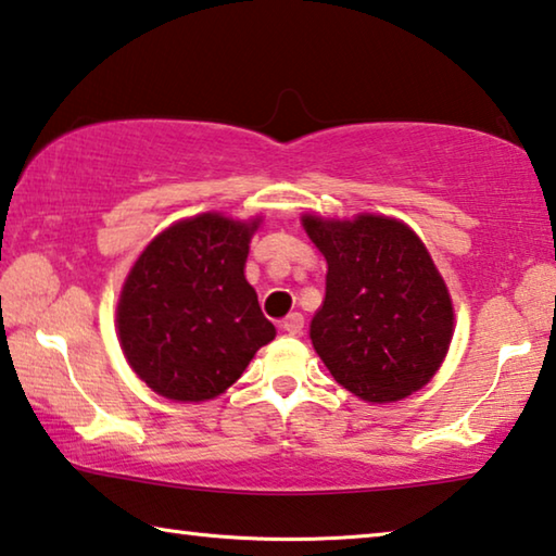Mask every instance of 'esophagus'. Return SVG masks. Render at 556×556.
I'll list each match as a JSON object with an SVG mask.
<instances>
[{"instance_id": "esophagus-1", "label": "esophagus", "mask_w": 556, "mask_h": 556, "mask_svg": "<svg viewBox=\"0 0 556 556\" xmlns=\"http://www.w3.org/2000/svg\"><path fill=\"white\" fill-rule=\"evenodd\" d=\"M281 329H285L287 333H292V337H296V333H302V329H304V316L299 312H292L285 321H281Z\"/></svg>"}]
</instances>
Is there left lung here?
I'll list each match as a JSON object with an SVG mask.
<instances>
[{
	"label": "left lung",
	"mask_w": 556,
	"mask_h": 556,
	"mask_svg": "<svg viewBox=\"0 0 556 556\" xmlns=\"http://www.w3.org/2000/svg\"><path fill=\"white\" fill-rule=\"evenodd\" d=\"M329 264L312 343L331 376L371 403L426 386L453 339V304L426 244L399 219L304 215Z\"/></svg>",
	"instance_id": "obj_1"
}]
</instances>
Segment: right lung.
<instances>
[{
	"label": "right lung",
	"mask_w": 556,
	"mask_h": 556,
	"mask_svg": "<svg viewBox=\"0 0 556 556\" xmlns=\"http://www.w3.org/2000/svg\"><path fill=\"white\" fill-rule=\"evenodd\" d=\"M254 223L205 213L167 227L123 285L118 337L134 371L170 401H207L275 339L244 279Z\"/></svg>",
	"instance_id": "right-lung-1"
}]
</instances>
